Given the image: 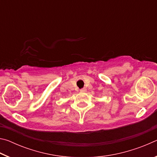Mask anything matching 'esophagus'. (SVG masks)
<instances>
[{"label": "esophagus", "instance_id": "obj_1", "mask_svg": "<svg viewBox=\"0 0 157 157\" xmlns=\"http://www.w3.org/2000/svg\"><path fill=\"white\" fill-rule=\"evenodd\" d=\"M86 89H80V92H86Z\"/></svg>", "mask_w": 157, "mask_h": 157}]
</instances>
